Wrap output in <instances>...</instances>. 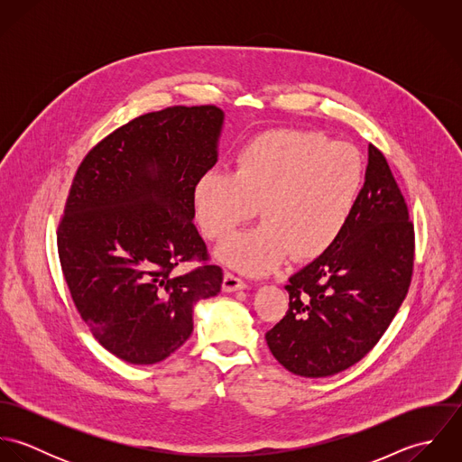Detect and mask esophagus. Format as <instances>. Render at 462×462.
I'll use <instances>...</instances> for the list:
<instances>
[{
    "label": "esophagus",
    "mask_w": 462,
    "mask_h": 462,
    "mask_svg": "<svg viewBox=\"0 0 462 462\" xmlns=\"http://www.w3.org/2000/svg\"><path fill=\"white\" fill-rule=\"evenodd\" d=\"M244 288H247V284H245L238 275H235V273H231V272H226V273H224V281H222V290H224V291L231 293V291L244 290Z\"/></svg>",
    "instance_id": "1"
}]
</instances>
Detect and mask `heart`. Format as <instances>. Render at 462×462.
Here are the masks:
<instances>
[{
  "label": "heart",
  "mask_w": 462,
  "mask_h": 462,
  "mask_svg": "<svg viewBox=\"0 0 462 462\" xmlns=\"http://www.w3.org/2000/svg\"><path fill=\"white\" fill-rule=\"evenodd\" d=\"M365 181L361 152L322 133L277 130L245 143L233 172L208 171L194 185V208L204 235L231 236L260 206L263 224L217 249V258L262 275L290 254L315 260L346 229Z\"/></svg>",
  "instance_id": "1"
}]
</instances>
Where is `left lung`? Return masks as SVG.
Masks as SVG:
<instances>
[{"instance_id": "obj_1", "label": "left lung", "mask_w": 462, "mask_h": 462, "mask_svg": "<svg viewBox=\"0 0 462 462\" xmlns=\"http://www.w3.org/2000/svg\"><path fill=\"white\" fill-rule=\"evenodd\" d=\"M414 226L384 154L370 143L354 215L326 254L290 277L286 315L264 334L291 374L328 377L363 359L403 302Z\"/></svg>"}]
</instances>
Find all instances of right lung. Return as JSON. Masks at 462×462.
<instances>
[{
	"instance_id": "obj_1",
	"label": "right lung",
	"mask_w": 462,
	"mask_h": 462,
	"mask_svg": "<svg viewBox=\"0 0 462 462\" xmlns=\"http://www.w3.org/2000/svg\"><path fill=\"white\" fill-rule=\"evenodd\" d=\"M222 123L215 105L143 114L96 143L74 174L57 231L62 272L81 320L126 363L176 352L194 306L220 291L222 268L192 220ZM190 261L199 266L178 276Z\"/></svg>"
}]
</instances>
